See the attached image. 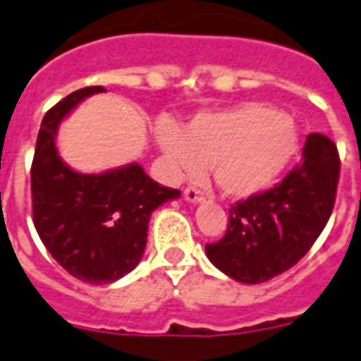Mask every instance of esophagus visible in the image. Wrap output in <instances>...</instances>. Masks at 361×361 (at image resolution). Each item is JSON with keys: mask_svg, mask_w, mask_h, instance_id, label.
<instances>
[{"mask_svg": "<svg viewBox=\"0 0 361 361\" xmlns=\"http://www.w3.org/2000/svg\"><path fill=\"white\" fill-rule=\"evenodd\" d=\"M183 197H185L187 202H192V204L202 202V192L198 191L197 187H187L185 191H183Z\"/></svg>", "mask_w": 361, "mask_h": 361, "instance_id": "34e87169", "label": "esophagus"}]
</instances>
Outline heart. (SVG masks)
Instances as JSON below:
<instances>
[{
	"instance_id": "obj_1",
	"label": "heart",
	"mask_w": 361,
	"mask_h": 361,
	"mask_svg": "<svg viewBox=\"0 0 361 361\" xmlns=\"http://www.w3.org/2000/svg\"><path fill=\"white\" fill-rule=\"evenodd\" d=\"M157 144L172 178H192L212 164L223 195L249 198L274 185L288 169L300 149V129L286 112L243 103L198 112L181 130L163 123Z\"/></svg>"
}]
</instances>
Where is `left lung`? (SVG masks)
I'll use <instances>...</instances> for the list:
<instances>
[{
  "label": "left lung",
  "mask_w": 361,
  "mask_h": 361,
  "mask_svg": "<svg viewBox=\"0 0 361 361\" xmlns=\"http://www.w3.org/2000/svg\"><path fill=\"white\" fill-rule=\"evenodd\" d=\"M339 164L336 144L311 133L302 163L285 180L228 209L225 236L206 245L212 264L247 285L264 283L292 268L330 219Z\"/></svg>",
  "instance_id": "8db88e82"
}]
</instances>
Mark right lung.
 Segmentation results:
<instances>
[{
    "label": "right lung",
    "mask_w": 361,
    "mask_h": 361,
    "mask_svg": "<svg viewBox=\"0 0 361 361\" xmlns=\"http://www.w3.org/2000/svg\"><path fill=\"white\" fill-rule=\"evenodd\" d=\"M103 92V86L82 87L48 110L31 164L37 234L61 268L92 285H106L133 271L146 249L152 214L180 197L178 189L159 185L136 163L82 174L59 157V123L84 99Z\"/></svg>",
    "instance_id": "right-lung-1"
}]
</instances>
